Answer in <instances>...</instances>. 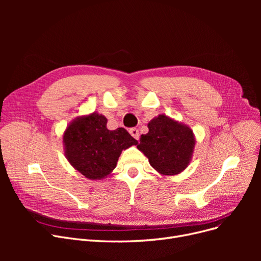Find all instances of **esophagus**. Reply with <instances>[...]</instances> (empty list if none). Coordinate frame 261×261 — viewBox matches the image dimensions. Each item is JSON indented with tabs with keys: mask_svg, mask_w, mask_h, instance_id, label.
<instances>
[{
	"mask_svg": "<svg viewBox=\"0 0 261 261\" xmlns=\"http://www.w3.org/2000/svg\"><path fill=\"white\" fill-rule=\"evenodd\" d=\"M129 132H130V134L133 136V138H134L135 140L139 141V139H140V131H139L138 129H136V128H132V129L129 130Z\"/></svg>",
	"mask_w": 261,
	"mask_h": 261,
	"instance_id": "esophagus-1",
	"label": "esophagus"
}]
</instances>
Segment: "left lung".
I'll use <instances>...</instances> for the list:
<instances>
[{"mask_svg": "<svg viewBox=\"0 0 261 261\" xmlns=\"http://www.w3.org/2000/svg\"><path fill=\"white\" fill-rule=\"evenodd\" d=\"M148 133L143 134L138 149L160 174L176 175L184 171L193 159L195 134L187 125L165 114L148 122Z\"/></svg>", "mask_w": 261, "mask_h": 261, "instance_id": "8db88e82", "label": "left lung"}]
</instances>
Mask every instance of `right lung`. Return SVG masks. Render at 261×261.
<instances>
[{
	"label": "right lung",
	"mask_w": 261,
	"mask_h": 261,
	"mask_svg": "<svg viewBox=\"0 0 261 261\" xmlns=\"http://www.w3.org/2000/svg\"><path fill=\"white\" fill-rule=\"evenodd\" d=\"M105 115L93 112L68 123L63 133L64 155L89 180H102L115 169L122 150L138 141L126 129L109 130Z\"/></svg>",
	"instance_id": "add662e5"
}]
</instances>
